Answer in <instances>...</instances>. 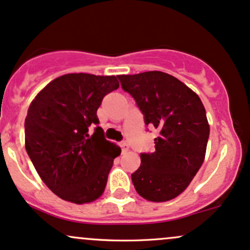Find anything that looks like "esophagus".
<instances>
[{
	"label": "esophagus",
	"mask_w": 250,
	"mask_h": 250,
	"mask_svg": "<svg viewBox=\"0 0 250 250\" xmlns=\"http://www.w3.org/2000/svg\"><path fill=\"white\" fill-rule=\"evenodd\" d=\"M120 147H122L123 152H127L128 151V144L125 142V140L124 142H120Z\"/></svg>",
	"instance_id": "esophagus-1"
}]
</instances>
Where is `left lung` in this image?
<instances>
[{
	"label": "left lung",
	"instance_id": "1",
	"mask_svg": "<svg viewBox=\"0 0 250 250\" xmlns=\"http://www.w3.org/2000/svg\"><path fill=\"white\" fill-rule=\"evenodd\" d=\"M118 79L136 100L146 127L159 131L156 150L140 153V167L131 175L136 191L151 202L172 200L203 164L210 132L206 108L195 92L167 73L151 71Z\"/></svg>",
	"mask_w": 250,
	"mask_h": 250
}]
</instances>
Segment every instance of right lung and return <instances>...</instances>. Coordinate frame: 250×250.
Segmentation results:
<instances>
[{"mask_svg":"<svg viewBox=\"0 0 250 250\" xmlns=\"http://www.w3.org/2000/svg\"><path fill=\"white\" fill-rule=\"evenodd\" d=\"M119 87L116 77L64 74L35 97L24 120L26 150L43 183L72 203H89L105 190L122 150L104 136L97 111ZM95 125V132L88 130Z\"/></svg>","mask_w":250,"mask_h":250,"instance_id":"right-lung-1","label":"right lung"}]
</instances>
